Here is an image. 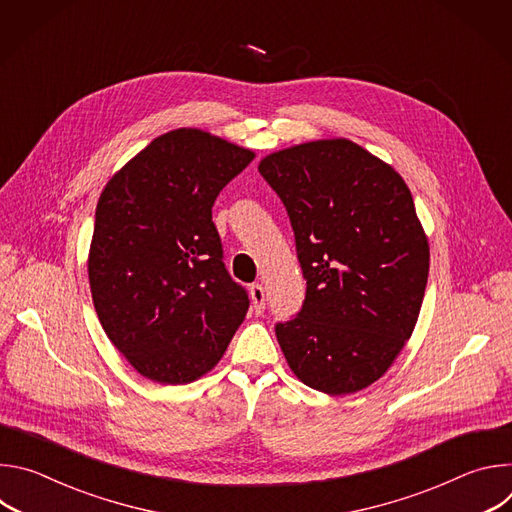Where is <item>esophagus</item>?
Listing matches in <instances>:
<instances>
[{"instance_id":"1","label":"esophagus","mask_w":512,"mask_h":512,"mask_svg":"<svg viewBox=\"0 0 512 512\" xmlns=\"http://www.w3.org/2000/svg\"><path fill=\"white\" fill-rule=\"evenodd\" d=\"M249 294H251V304H253L255 314H261L265 310V289H263V285L253 283L251 289H249Z\"/></svg>"}]
</instances>
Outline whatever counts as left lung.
Instances as JSON below:
<instances>
[{
	"mask_svg": "<svg viewBox=\"0 0 512 512\" xmlns=\"http://www.w3.org/2000/svg\"><path fill=\"white\" fill-rule=\"evenodd\" d=\"M281 198L306 279L302 310L275 324L294 375L328 395L381 379L409 340L425 294L429 245L403 178L348 139L261 160Z\"/></svg>",
	"mask_w": 512,
	"mask_h": 512,
	"instance_id": "obj_1",
	"label": "left lung"
}]
</instances>
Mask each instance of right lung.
Listing matches in <instances>:
<instances>
[{
  "label": "right lung",
  "instance_id": "obj_1",
  "mask_svg": "<svg viewBox=\"0 0 512 512\" xmlns=\"http://www.w3.org/2000/svg\"><path fill=\"white\" fill-rule=\"evenodd\" d=\"M255 158L200 129L156 137L97 202L89 281L97 316L131 367L186 385L225 354L249 310L223 263L212 204Z\"/></svg>",
  "mask_w": 512,
  "mask_h": 512
}]
</instances>
